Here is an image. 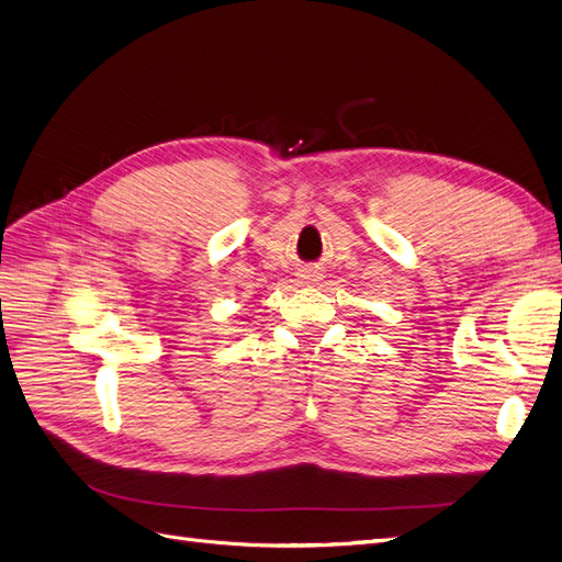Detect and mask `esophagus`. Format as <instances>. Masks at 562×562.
Wrapping results in <instances>:
<instances>
[{
  "label": "esophagus",
  "mask_w": 562,
  "mask_h": 562,
  "mask_svg": "<svg viewBox=\"0 0 562 562\" xmlns=\"http://www.w3.org/2000/svg\"><path fill=\"white\" fill-rule=\"evenodd\" d=\"M300 279H302V283H314V281H318V279H321V274H318L316 269H302Z\"/></svg>",
  "instance_id": "obj_1"
}]
</instances>
